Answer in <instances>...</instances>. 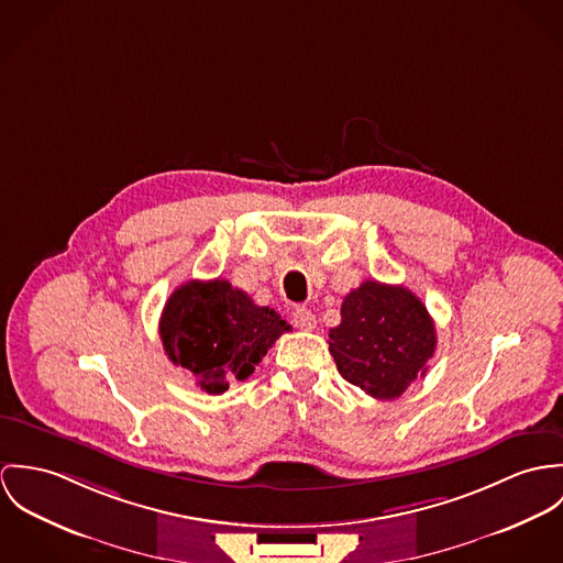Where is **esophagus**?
Segmentation results:
<instances>
[{
	"mask_svg": "<svg viewBox=\"0 0 563 563\" xmlns=\"http://www.w3.org/2000/svg\"><path fill=\"white\" fill-rule=\"evenodd\" d=\"M294 323L300 330H314V314L309 309H296L294 311Z\"/></svg>",
	"mask_w": 563,
	"mask_h": 563,
	"instance_id": "obj_1",
	"label": "esophagus"
}]
</instances>
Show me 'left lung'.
<instances>
[{"instance_id": "1", "label": "left lung", "mask_w": 563, "mask_h": 563, "mask_svg": "<svg viewBox=\"0 0 563 563\" xmlns=\"http://www.w3.org/2000/svg\"><path fill=\"white\" fill-rule=\"evenodd\" d=\"M336 369L375 399L399 397L428 372L437 328L426 305L401 285L365 280L341 305L328 334Z\"/></svg>"}]
</instances>
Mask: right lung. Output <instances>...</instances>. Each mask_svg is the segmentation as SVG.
I'll list each match as a JSON object with an SVG mask.
<instances>
[{"label":"right lung","mask_w":563,"mask_h":563,"mask_svg":"<svg viewBox=\"0 0 563 563\" xmlns=\"http://www.w3.org/2000/svg\"><path fill=\"white\" fill-rule=\"evenodd\" d=\"M291 325L229 280H189L168 298L159 336L168 358L188 369L202 390L220 395L246 379Z\"/></svg>","instance_id":"1"}]
</instances>
